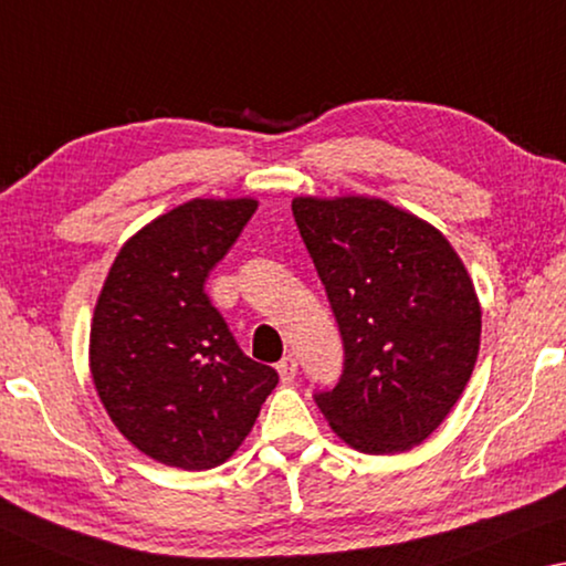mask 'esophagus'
I'll use <instances>...</instances> for the list:
<instances>
[{"mask_svg": "<svg viewBox=\"0 0 566 566\" xmlns=\"http://www.w3.org/2000/svg\"><path fill=\"white\" fill-rule=\"evenodd\" d=\"M275 369H277V374H281L283 385H291V381L295 379V374H298V359H295L293 354L283 356V359L275 364Z\"/></svg>", "mask_w": 566, "mask_h": 566, "instance_id": "obj_1", "label": "esophagus"}]
</instances>
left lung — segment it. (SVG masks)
<instances>
[{
  "label": "left lung",
  "instance_id": "8db88e82",
  "mask_svg": "<svg viewBox=\"0 0 566 566\" xmlns=\"http://www.w3.org/2000/svg\"><path fill=\"white\" fill-rule=\"evenodd\" d=\"M291 207L346 356L318 410L359 453H407L473 374L481 303L471 275L434 224L381 197L301 195Z\"/></svg>",
  "mask_w": 566,
  "mask_h": 566
}]
</instances>
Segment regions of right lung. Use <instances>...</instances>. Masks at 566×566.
<instances>
[{
    "label": "right lung",
    "instance_id": "1",
    "mask_svg": "<svg viewBox=\"0 0 566 566\" xmlns=\"http://www.w3.org/2000/svg\"><path fill=\"white\" fill-rule=\"evenodd\" d=\"M258 210L253 197H197L120 245L91 321L88 361L118 432L156 463L210 471L242 446L275 369L240 352L205 293Z\"/></svg>",
    "mask_w": 566,
    "mask_h": 566
}]
</instances>
